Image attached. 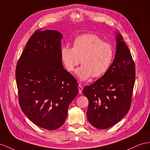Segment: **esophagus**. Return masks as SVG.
Returning <instances> with one entry per match:
<instances>
[{"mask_svg":"<svg viewBox=\"0 0 150 150\" xmlns=\"http://www.w3.org/2000/svg\"><path fill=\"white\" fill-rule=\"evenodd\" d=\"M78 89H79V93L80 94H81L82 93V90H83V87L81 85H79L78 86Z\"/></svg>","mask_w":150,"mask_h":150,"instance_id":"esophagus-1","label":"esophagus"}]
</instances>
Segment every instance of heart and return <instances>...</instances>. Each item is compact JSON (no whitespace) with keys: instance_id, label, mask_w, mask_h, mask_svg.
I'll use <instances>...</instances> for the list:
<instances>
[{"instance_id":"1","label":"heart","mask_w":150,"mask_h":150,"mask_svg":"<svg viewBox=\"0 0 150 150\" xmlns=\"http://www.w3.org/2000/svg\"><path fill=\"white\" fill-rule=\"evenodd\" d=\"M113 54L112 45L94 34L76 37L73 48L66 45L61 50V60L69 71H74L81 60L82 65L76 74L82 81L91 76L98 78L104 75L112 62Z\"/></svg>"}]
</instances>
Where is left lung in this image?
Segmentation results:
<instances>
[{"label": "left lung", "mask_w": 150, "mask_h": 150, "mask_svg": "<svg viewBox=\"0 0 150 150\" xmlns=\"http://www.w3.org/2000/svg\"><path fill=\"white\" fill-rule=\"evenodd\" d=\"M113 62L102 77L83 88L89 100L87 118L98 129H105L121 120L130 108L135 83V64L121 34H116Z\"/></svg>", "instance_id": "left-lung-1"}]
</instances>
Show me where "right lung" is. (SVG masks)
Listing matches in <instances>:
<instances>
[{"mask_svg":"<svg viewBox=\"0 0 150 150\" xmlns=\"http://www.w3.org/2000/svg\"><path fill=\"white\" fill-rule=\"evenodd\" d=\"M62 38L56 30H36L26 43L16 68L23 112L33 124L49 130L64 124L69 105L79 91L76 80L63 68Z\"/></svg>","mask_w":150,"mask_h":150,"instance_id":"right-lung-1","label":"right lung"}]
</instances>
